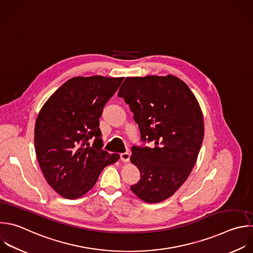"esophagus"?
I'll list each match as a JSON object with an SVG mask.
<instances>
[{
  "instance_id": "34e87169",
  "label": "esophagus",
  "mask_w": 253,
  "mask_h": 253,
  "mask_svg": "<svg viewBox=\"0 0 253 253\" xmlns=\"http://www.w3.org/2000/svg\"><path fill=\"white\" fill-rule=\"evenodd\" d=\"M120 159L123 162H128L130 160V153L125 152V153H121L120 154Z\"/></svg>"
}]
</instances>
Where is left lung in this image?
I'll use <instances>...</instances> for the list:
<instances>
[{"label": "left lung", "instance_id": "1", "mask_svg": "<svg viewBox=\"0 0 253 253\" xmlns=\"http://www.w3.org/2000/svg\"><path fill=\"white\" fill-rule=\"evenodd\" d=\"M118 96L134 114L143 143L131 148L141 178L131 191L146 203L162 202L184 184L197 162L204 139L200 105L173 75L126 77ZM150 141L153 148L144 146Z\"/></svg>", "mask_w": 253, "mask_h": 253}]
</instances>
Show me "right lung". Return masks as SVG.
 I'll list each match as a JSON object with an SVG mask.
<instances>
[{"label": "right lung", "instance_id": "right-lung-1", "mask_svg": "<svg viewBox=\"0 0 253 253\" xmlns=\"http://www.w3.org/2000/svg\"><path fill=\"white\" fill-rule=\"evenodd\" d=\"M123 79L73 77L42 106L35 127L36 154L46 182L63 198L86 194L119 159L102 150L99 118Z\"/></svg>", "mask_w": 253, "mask_h": 253}]
</instances>
